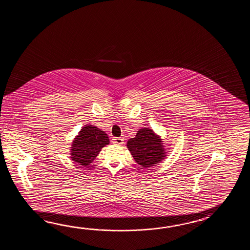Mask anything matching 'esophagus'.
I'll use <instances>...</instances> for the list:
<instances>
[{
	"mask_svg": "<svg viewBox=\"0 0 250 250\" xmlns=\"http://www.w3.org/2000/svg\"><path fill=\"white\" fill-rule=\"evenodd\" d=\"M112 142L113 144H117V145H123L124 143V138L123 137H121V138H112Z\"/></svg>",
	"mask_w": 250,
	"mask_h": 250,
	"instance_id": "obj_1",
	"label": "esophagus"
}]
</instances>
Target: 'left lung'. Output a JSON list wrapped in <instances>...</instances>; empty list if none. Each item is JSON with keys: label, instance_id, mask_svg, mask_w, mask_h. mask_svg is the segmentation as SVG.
Masks as SVG:
<instances>
[{"label": "left lung", "instance_id": "left-lung-1", "mask_svg": "<svg viewBox=\"0 0 250 250\" xmlns=\"http://www.w3.org/2000/svg\"><path fill=\"white\" fill-rule=\"evenodd\" d=\"M127 146L134 160L143 168L154 166L165 157L161 138L147 127L139 129L135 138L128 139Z\"/></svg>", "mask_w": 250, "mask_h": 250}]
</instances>
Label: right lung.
<instances>
[{
    "label": "right lung",
    "instance_id": "right-lung-1",
    "mask_svg": "<svg viewBox=\"0 0 250 250\" xmlns=\"http://www.w3.org/2000/svg\"><path fill=\"white\" fill-rule=\"evenodd\" d=\"M108 144L109 138L105 132L95 126L85 125L72 143L71 158L79 165H89Z\"/></svg>",
    "mask_w": 250,
    "mask_h": 250
}]
</instances>
